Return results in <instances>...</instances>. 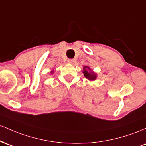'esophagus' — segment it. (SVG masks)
<instances>
[{
	"label": "esophagus",
	"instance_id": "1",
	"mask_svg": "<svg viewBox=\"0 0 146 146\" xmlns=\"http://www.w3.org/2000/svg\"><path fill=\"white\" fill-rule=\"evenodd\" d=\"M67 62H68V63H69V64H73V62H74V60H72V59H69Z\"/></svg>",
	"mask_w": 146,
	"mask_h": 146
}]
</instances>
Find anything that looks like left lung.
I'll list each match as a JSON object with an SVG mask.
<instances>
[{
	"mask_svg": "<svg viewBox=\"0 0 146 146\" xmlns=\"http://www.w3.org/2000/svg\"><path fill=\"white\" fill-rule=\"evenodd\" d=\"M82 73H84V75L86 79H88L89 81H94L97 79V73L93 71L88 66H84L83 67Z\"/></svg>",
	"mask_w": 146,
	"mask_h": 146,
	"instance_id": "8db88e82",
	"label": "left lung"
}]
</instances>
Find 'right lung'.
I'll list each match as a JSON object with an SVG mask.
<instances>
[{
    "label": "right lung",
    "instance_id": "add662e5",
    "mask_svg": "<svg viewBox=\"0 0 146 146\" xmlns=\"http://www.w3.org/2000/svg\"><path fill=\"white\" fill-rule=\"evenodd\" d=\"M53 73H54V71H53V70H52V71H51V74H53Z\"/></svg>",
    "mask_w": 146,
    "mask_h": 146
}]
</instances>
